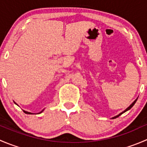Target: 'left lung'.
I'll return each instance as SVG.
<instances>
[{"instance_id":"8db88e82","label":"left lung","mask_w":147,"mask_h":147,"mask_svg":"<svg viewBox=\"0 0 147 147\" xmlns=\"http://www.w3.org/2000/svg\"><path fill=\"white\" fill-rule=\"evenodd\" d=\"M137 100H134V102H133V103H132V104H131V105H130V106H129V107H128V108H127V109H125V110H124V112H121V113H120V114H119V115H117V116H115V117H112V119H115V118H117V117H119V116H120V115H121V114L124 113V112H127V111L129 110V109H131V107H133V106H134V104H135V103H136V102H137Z\"/></svg>"}]
</instances>
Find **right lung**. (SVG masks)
Returning a JSON list of instances; mask_svg holds the SVG:
<instances>
[{
  "label": "right lung",
  "mask_w": 147,
  "mask_h": 147,
  "mask_svg": "<svg viewBox=\"0 0 147 147\" xmlns=\"http://www.w3.org/2000/svg\"><path fill=\"white\" fill-rule=\"evenodd\" d=\"M16 105H17V104H16ZM42 111H43V110H42ZM23 112H24L26 114H28V115H30V114H32V113H30V112H26V111H23ZM41 112H40V113H41Z\"/></svg>",
  "instance_id": "1"
}]
</instances>
